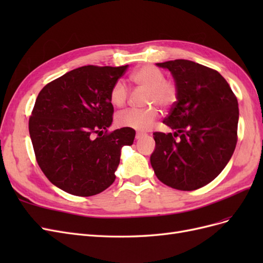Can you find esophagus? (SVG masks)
<instances>
[{
	"mask_svg": "<svg viewBox=\"0 0 263 263\" xmlns=\"http://www.w3.org/2000/svg\"><path fill=\"white\" fill-rule=\"evenodd\" d=\"M144 136H145V134H142V133H137V134H136V139L138 140V139L142 138Z\"/></svg>",
	"mask_w": 263,
	"mask_h": 263,
	"instance_id": "esophagus-1",
	"label": "esophagus"
}]
</instances>
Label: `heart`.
Here are the masks:
<instances>
[{
	"instance_id": "b5f03b06",
	"label": "heart",
	"mask_w": 263,
	"mask_h": 263,
	"mask_svg": "<svg viewBox=\"0 0 263 263\" xmlns=\"http://www.w3.org/2000/svg\"><path fill=\"white\" fill-rule=\"evenodd\" d=\"M130 80L139 89L147 91L145 105L151 107L142 110L130 109L118 114L116 124L125 128L145 132L153 127L159 116L158 109L152 106L160 107L163 110L173 107L179 99V87L176 82L165 80L162 70L150 65L135 71L130 76ZM129 92L126 85L117 81L109 91V101L115 107H124Z\"/></svg>"
}]
</instances>
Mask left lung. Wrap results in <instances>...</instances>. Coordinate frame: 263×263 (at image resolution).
<instances>
[{
	"label": "left lung",
	"mask_w": 263,
	"mask_h": 263,
	"mask_svg": "<svg viewBox=\"0 0 263 263\" xmlns=\"http://www.w3.org/2000/svg\"><path fill=\"white\" fill-rule=\"evenodd\" d=\"M157 66L170 71L179 99L163 119L174 133H154L156 149L150 163L165 185L197 190L216 178L234 154L238 101L216 70L184 59Z\"/></svg>",
	"instance_id": "8db88e82"
}]
</instances>
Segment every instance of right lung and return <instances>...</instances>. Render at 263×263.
I'll list each match as a JSON object with an SVG mask.
<instances>
[{
	"label": "right lung",
	"mask_w": 263,
	"mask_h": 263,
	"mask_svg": "<svg viewBox=\"0 0 263 263\" xmlns=\"http://www.w3.org/2000/svg\"><path fill=\"white\" fill-rule=\"evenodd\" d=\"M127 67L77 68L38 94L28 123L36 160L67 193L92 196L112 185L122 147L133 145L134 129L107 132L114 113L109 91Z\"/></svg>",
	"instance_id": "1"
}]
</instances>
